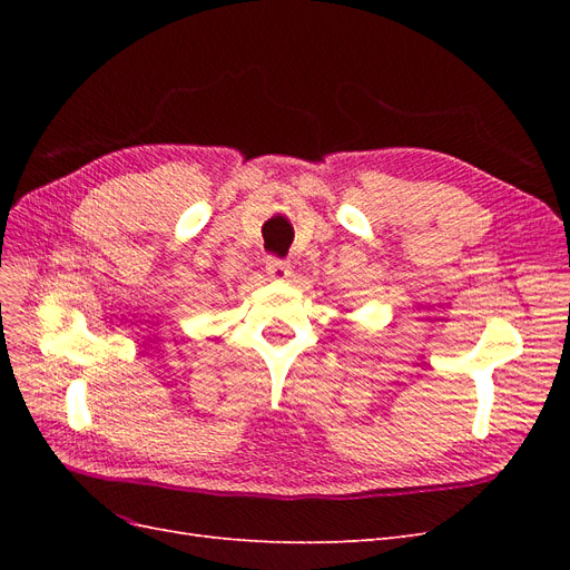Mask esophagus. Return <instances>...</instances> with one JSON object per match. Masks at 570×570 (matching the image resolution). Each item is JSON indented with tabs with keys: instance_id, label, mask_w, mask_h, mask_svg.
Returning <instances> with one entry per match:
<instances>
[{
	"instance_id": "34e87169",
	"label": "esophagus",
	"mask_w": 570,
	"mask_h": 570,
	"mask_svg": "<svg viewBox=\"0 0 570 570\" xmlns=\"http://www.w3.org/2000/svg\"><path fill=\"white\" fill-rule=\"evenodd\" d=\"M266 273H268V278L271 281H287L289 275H292V266L287 264V262H283V258H275V256H271V258H266Z\"/></svg>"
}]
</instances>
